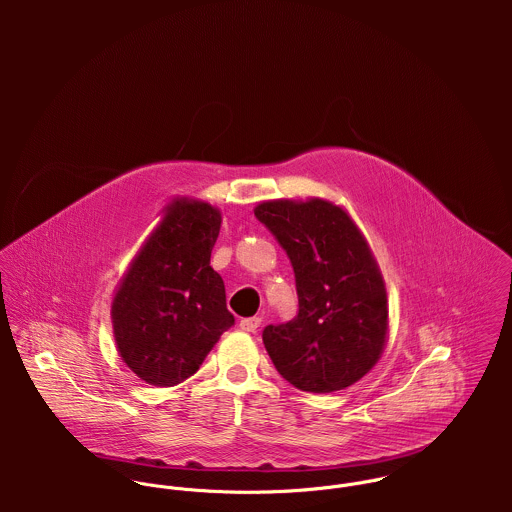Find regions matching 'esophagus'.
<instances>
[{
  "label": "esophagus",
  "mask_w": 512,
  "mask_h": 512,
  "mask_svg": "<svg viewBox=\"0 0 512 512\" xmlns=\"http://www.w3.org/2000/svg\"><path fill=\"white\" fill-rule=\"evenodd\" d=\"M260 323H262L260 317H244V319H240V329L248 331V333H254L260 327Z\"/></svg>",
  "instance_id": "obj_1"
}]
</instances>
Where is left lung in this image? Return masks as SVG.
Returning a JSON list of instances; mask_svg holds the SVG:
<instances>
[{
	"label": "left lung",
	"instance_id": "1",
	"mask_svg": "<svg viewBox=\"0 0 512 512\" xmlns=\"http://www.w3.org/2000/svg\"><path fill=\"white\" fill-rule=\"evenodd\" d=\"M292 262L299 309L262 331L278 372L303 392L343 390L378 361L386 290L361 230L321 199L270 201L254 211Z\"/></svg>",
	"mask_w": 512,
	"mask_h": 512
}]
</instances>
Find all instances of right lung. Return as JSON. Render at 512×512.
<instances>
[{
    "label": "right lung",
    "instance_id": "1",
    "mask_svg": "<svg viewBox=\"0 0 512 512\" xmlns=\"http://www.w3.org/2000/svg\"><path fill=\"white\" fill-rule=\"evenodd\" d=\"M220 213L175 201L128 270L112 303L122 361L153 386H175L203 365L234 325L224 282L211 268Z\"/></svg>",
    "mask_w": 512,
    "mask_h": 512
}]
</instances>
